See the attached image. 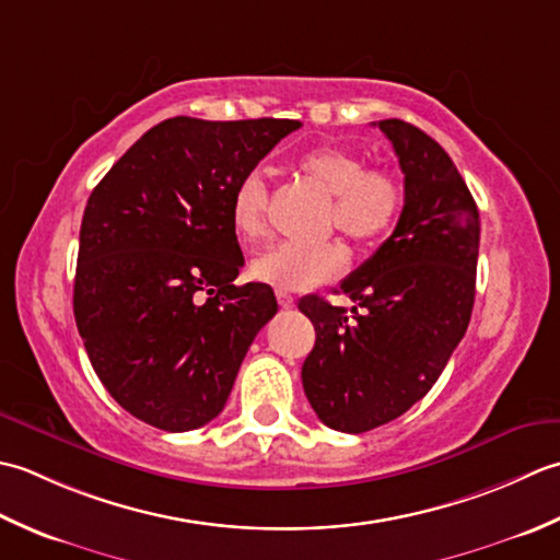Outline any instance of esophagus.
<instances>
[{
	"label": "esophagus",
	"mask_w": 560,
	"mask_h": 560,
	"mask_svg": "<svg viewBox=\"0 0 560 560\" xmlns=\"http://www.w3.org/2000/svg\"><path fill=\"white\" fill-rule=\"evenodd\" d=\"M278 304H280V310H292V306H294V296L280 290V292H278Z\"/></svg>",
	"instance_id": "obj_1"
}]
</instances>
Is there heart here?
I'll list each match as a JSON object with an SVG mask.
<instances>
[{
  "instance_id": "1",
  "label": "heart",
  "mask_w": 560,
  "mask_h": 560,
  "mask_svg": "<svg viewBox=\"0 0 560 560\" xmlns=\"http://www.w3.org/2000/svg\"><path fill=\"white\" fill-rule=\"evenodd\" d=\"M302 174L330 192L328 224L355 244H372L392 232L404 208L398 180L382 168H368L364 159L346 147H316L296 159ZM268 188L258 174L244 176L230 196V224L242 242H256L266 234ZM343 268L338 244L268 246L250 260V276L278 290L302 292L330 280Z\"/></svg>"
}]
</instances>
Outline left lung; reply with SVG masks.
<instances>
[{"label": "left lung", "mask_w": 560, "mask_h": 560, "mask_svg": "<svg viewBox=\"0 0 560 560\" xmlns=\"http://www.w3.org/2000/svg\"><path fill=\"white\" fill-rule=\"evenodd\" d=\"M404 171L394 234L340 282L355 306L304 296L316 330L302 364L316 416L340 432H368L404 416L438 382L469 326L481 222L450 154L416 125L380 120Z\"/></svg>", "instance_id": "1"}]
</instances>
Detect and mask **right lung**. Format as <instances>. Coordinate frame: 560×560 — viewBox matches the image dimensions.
<instances>
[{"mask_svg":"<svg viewBox=\"0 0 560 560\" xmlns=\"http://www.w3.org/2000/svg\"><path fill=\"white\" fill-rule=\"evenodd\" d=\"M300 120L168 118L89 196L74 318L108 394L159 430L222 413L248 346L278 312L244 266L230 196Z\"/></svg>","mask_w":560,"mask_h":560,"instance_id":"1","label":"right lung"}]
</instances>
